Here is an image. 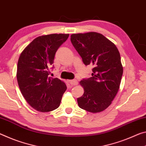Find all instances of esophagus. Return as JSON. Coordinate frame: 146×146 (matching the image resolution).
Listing matches in <instances>:
<instances>
[{
    "mask_svg": "<svg viewBox=\"0 0 146 146\" xmlns=\"http://www.w3.org/2000/svg\"><path fill=\"white\" fill-rule=\"evenodd\" d=\"M69 83H70L71 85L72 86H75V85H78V81L76 80H70L69 81Z\"/></svg>",
    "mask_w": 146,
    "mask_h": 146,
    "instance_id": "esophagus-1",
    "label": "esophagus"
}]
</instances>
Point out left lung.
<instances>
[{
    "mask_svg": "<svg viewBox=\"0 0 146 146\" xmlns=\"http://www.w3.org/2000/svg\"><path fill=\"white\" fill-rule=\"evenodd\" d=\"M70 40L85 65H92V77L80 82L84 93L77 99L79 107L88 112L104 111L111 104L120 88L123 66L120 52L101 33H73Z\"/></svg>",
    "mask_w": 146,
    "mask_h": 146,
    "instance_id": "8db88e82",
    "label": "left lung"
}]
</instances>
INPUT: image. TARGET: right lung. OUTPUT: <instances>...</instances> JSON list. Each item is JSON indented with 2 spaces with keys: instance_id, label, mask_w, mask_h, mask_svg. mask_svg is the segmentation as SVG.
Wrapping results in <instances>:
<instances>
[{
  "instance_id": "add662e5",
  "label": "right lung",
  "mask_w": 146,
  "mask_h": 146,
  "mask_svg": "<svg viewBox=\"0 0 146 146\" xmlns=\"http://www.w3.org/2000/svg\"><path fill=\"white\" fill-rule=\"evenodd\" d=\"M69 34L54 33L33 39L19 56L17 79L26 101L37 111L58 108L66 86L58 78L49 77L56 52Z\"/></svg>"
}]
</instances>
